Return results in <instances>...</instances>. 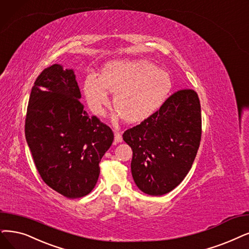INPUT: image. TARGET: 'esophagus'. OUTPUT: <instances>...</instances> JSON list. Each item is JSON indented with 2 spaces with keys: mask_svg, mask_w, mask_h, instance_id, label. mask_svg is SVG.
Instances as JSON below:
<instances>
[{
  "mask_svg": "<svg viewBox=\"0 0 249 249\" xmlns=\"http://www.w3.org/2000/svg\"><path fill=\"white\" fill-rule=\"evenodd\" d=\"M121 142H123V137H122L121 133L115 130L114 131V143H121Z\"/></svg>",
  "mask_w": 249,
  "mask_h": 249,
  "instance_id": "34e87169",
  "label": "esophagus"
}]
</instances>
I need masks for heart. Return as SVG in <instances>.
<instances>
[{
  "label": "heart",
  "mask_w": 249,
  "mask_h": 249,
  "mask_svg": "<svg viewBox=\"0 0 249 249\" xmlns=\"http://www.w3.org/2000/svg\"><path fill=\"white\" fill-rule=\"evenodd\" d=\"M173 87L166 71L150 61L119 60L106 64L99 78L90 75L84 84V94L91 110L98 115L110 104L108 92L114 94L117 109L113 118L123 117L128 124H138L161 107Z\"/></svg>",
  "instance_id": "heart-1"
}]
</instances>
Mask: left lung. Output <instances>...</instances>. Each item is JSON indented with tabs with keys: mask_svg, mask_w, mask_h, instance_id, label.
<instances>
[{
	"mask_svg": "<svg viewBox=\"0 0 249 249\" xmlns=\"http://www.w3.org/2000/svg\"><path fill=\"white\" fill-rule=\"evenodd\" d=\"M132 148L131 170L140 190L161 196L180 184L190 171L201 139V109L193 90L173 94L159 110L126 130Z\"/></svg>",
	"mask_w": 249,
	"mask_h": 249,
	"instance_id": "8db88e82",
	"label": "left lung"
}]
</instances>
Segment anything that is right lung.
I'll return each instance as SVG.
<instances>
[{
    "mask_svg": "<svg viewBox=\"0 0 249 249\" xmlns=\"http://www.w3.org/2000/svg\"><path fill=\"white\" fill-rule=\"evenodd\" d=\"M81 98L73 69L53 64L36 79L25 118V139L38 174L71 199L93 190L114 137L110 127L88 115Z\"/></svg>",
    "mask_w": 249,
    "mask_h": 249,
    "instance_id": "1",
    "label": "right lung"
}]
</instances>
